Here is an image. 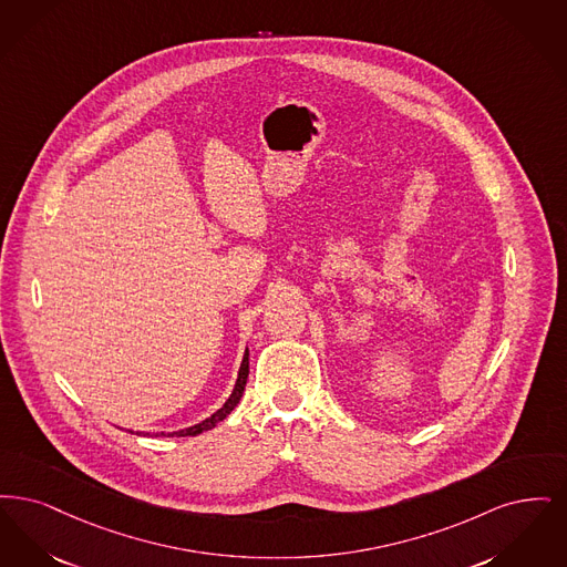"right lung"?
Masks as SVG:
<instances>
[{
    "label": "right lung",
    "instance_id": "obj_1",
    "mask_svg": "<svg viewBox=\"0 0 567 567\" xmlns=\"http://www.w3.org/2000/svg\"><path fill=\"white\" fill-rule=\"evenodd\" d=\"M247 374H249V351L246 349L244 360H241V367H239V374H237L235 390H233V394L228 395V400L221 404L220 409H218L212 417L203 419L200 423L190 425V427H186V430H177V432H169V434L161 432V434H156V436H197L200 432H207V430L216 427V425H218L220 421H224L226 415H230V411L239 404V400H241V395H244V390H246ZM140 434H142V432H140Z\"/></svg>",
    "mask_w": 567,
    "mask_h": 567
}]
</instances>
